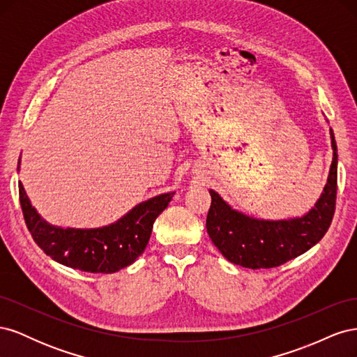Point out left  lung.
Listing matches in <instances>:
<instances>
[{
  "instance_id": "8db88e82",
  "label": "left lung",
  "mask_w": 357,
  "mask_h": 357,
  "mask_svg": "<svg viewBox=\"0 0 357 357\" xmlns=\"http://www.w3.org/2000/svg\"><path fill=\"white\" fill-rule=\"evenodd\" d=\"M332 139V165L321 197L305 215L289 220H261L231 208L219 193L210 190L207 232L229 262L250 269L274 268L305 253L329 229L337 201L338 152Z\"/></svg>"
}]
</instances>
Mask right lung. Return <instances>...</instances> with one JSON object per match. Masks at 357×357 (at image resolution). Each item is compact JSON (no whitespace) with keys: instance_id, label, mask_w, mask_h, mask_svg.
I'll use <instances>...</instances> for the list:
<instances>
[{"instance_id":"add662e5","label":"right lung","mask_w":357,"mask_h":357,"mask_svg":"<svg viewBox=\"0 0 357 357\" xmlns=\"http://www.w3.org/2000/svg\"><path fill=\"white\" fill-rule=\"evenodd\" d=\"M172 195L174 192L138 204L121 220L104 228L63 229L40 218L19 181L20 207L26 228L37 245L53 261L84 273L112 274L134 264L144 252L153 223L168 207Z\"/></svg>"}]
</instances>
